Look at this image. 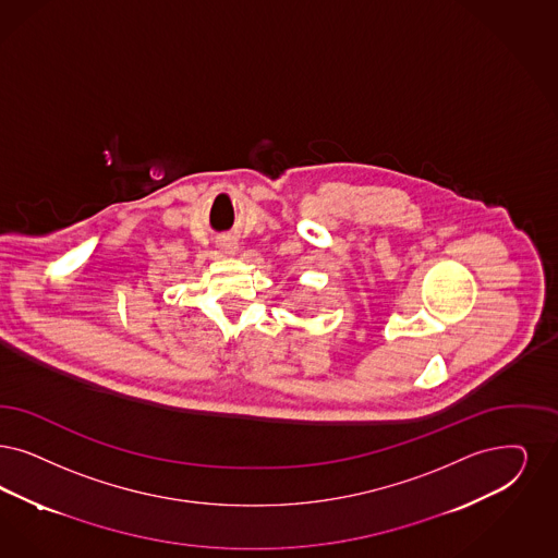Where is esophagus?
Returning a JSON list of instances; mask_svg holds the SVG:
<instances>
[{
	"label": "esophagus",
	"instance_id": "34e87169",
	"mask_svg": "<svg viewBox=\"0 0 558 558\" xmlns=\"http://www.w3.org/2000/svg\"><path fill=\"white\" fill-rule=\"evenodd\" d=\"M221 248L226 250L228 254H235V252H238V242H233V240H226V242L221 244Z\"/></svg>",
	"mask_w": 558,
	"mask_h": 558
}]
</instances>
